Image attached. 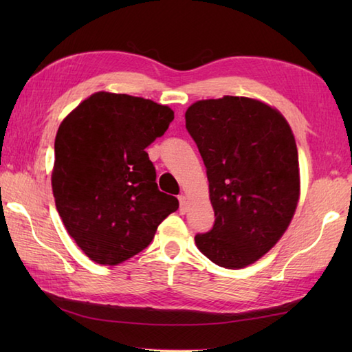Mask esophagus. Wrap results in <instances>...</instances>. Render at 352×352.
I'll return each mask as SVG.
<instances>
[{
  "label": "esophagus",
  "mask_w": 352,
  "mask_h": 352,
  "mask_svg": "<svg viewBox=\"0 0 352 352\" xmlns=\"http://www.w3.org/2000/svg\"><path fill=\"white\" fill-rule=\"evenodd\" d=\"M178 201H180V212L186 213V210H188V201H186V197L178 195Z\"/></svg>",
  "instance_id": "1"
}]
</instances>
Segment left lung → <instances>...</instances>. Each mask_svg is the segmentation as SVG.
Masks as SVG:
<instances>
[{
	"label": "left lung",
	"instance_id": "left-lung-1",
	"mask_svg": "<svg viewBox=\"0 0 352 352\" xmlns=\"http://www.w3.org/2000/svg\"><path fill=\"white\" fill-rule=\"evenodd\" d=\"M186 129L206 164L214 223L198 233V250L213 263L241 269L280 241L300 198L294 133L267 104L223 96L186 111Z\"/></svg>",
	"mask_w": 352,
	"mask_h": 352
}]
</instances>
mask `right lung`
<instances>
[{"label":"right lung","mask_w":352,"mask_h":352,"mask_svg":"<svg viewBox=\"0 0 352 352\" xmlns=\"http://www.w3.org/2000/svg\"><path fill=\"white\" fill-rule=\"evenodd\" d=\"M174 111L151 100L96 92L72 110L54 142L57 212L86 256L118 265L145 250L178 208L157 188L145 148L164 134Z\"/></svg>","instance_id":"add662e5"}]
</instances>
